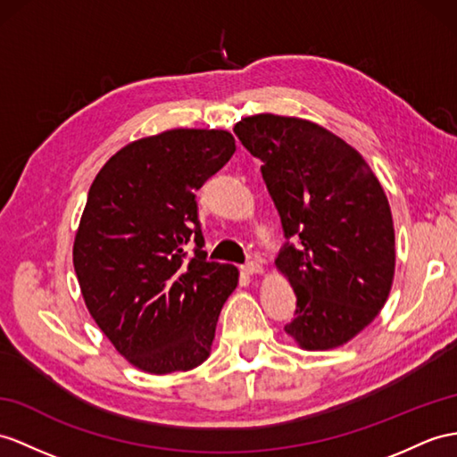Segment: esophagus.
I'll list each match as a JSON object with an SVG mask.
<instances>
[{
    "label": "esophagus",
    "instance_id": "34e87169",
    "mask_svg": "<svg viewBox=\"0 0 457 457\" xmlns=\"http://www.w3.org/2000/svg\"><path fill=\"white\" fill-rule=\"evenodd\" d=\"M242 271L246 275H258L263 271V267L258 262H248L246 265H242Z\"/></svg>",
    "mask_w": 457,
    "mask_h": 457
}]
</instances>
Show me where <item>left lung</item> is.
<instances>
[{
	"mask_svg": "<svg viewBox=\"0 0 457 457\" xmlns=\"http://www.w3.org/2000/svg\"><path fill=\"white\" fill-rule=\"evenodd\" d=\"M262 164L287 242L277 267L296 295L285 331L308 351L333 349L362 331L392 288V211L370 166L314 121L255 114L235 126Z\"/></svg>",
	"mask_w": 457,
	"mask_h": 457,
	"instance_id": "1",
	"label": "left lung"
}]
</instances>
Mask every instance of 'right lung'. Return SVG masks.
Instances as JSON below:
<instances>
[{
  "label": "right lung",
  "instance_id": "right-lung-1",
  "mask_svg": "<svg viewBox=\"0 0 457 457\" xmlns=\"http://www.w3.org/2000/svg\"><path fill=\"white\" fill-rule=\"evenodd\" d=\"M235 151L228 131L169 129L118 151L88 190L73 244L85 304L149 374L202 364L237 288L235 265L207 260L195 202Z\"/></svg>",
  "mask_w": 457,
  "mask_h": 457
}]
</instances>
